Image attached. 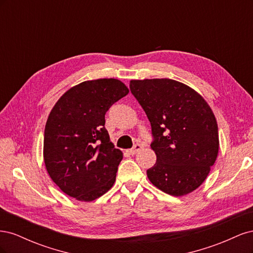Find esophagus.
<instances>
[{
    "label": "esophagus",
    "mask_w": 253,
    "mask_h": 253,
    "mask_svg": "<svg viewBox=\"0 0 253 253\" xmlns=\"http://www.w3.org/2000/svg\"><path fill=\"white\" fill-rule=\"evenodd\" d=\"M141 148H142V145H141V144H135L132 149L127 150V153H128L129 155H135L137 152L141 150Z\"/></svg>",
    "instance_id": "esophagus-1"
}]
</instances>
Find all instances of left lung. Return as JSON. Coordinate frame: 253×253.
<instances>
[{
	"label": "left lung",
	"instance_id": "left-lung-1",
	"mask_svg": "<svg viewBox=\"0 0 253 253\" xmlns=\"http://www.w3.org/2000/svg\"><path fill=\"white\" fill-rule=\"evenodd\" d=\"M129 88L151 122L156 163L147 171L163 192L182 196L208 176L218 154L215 116L205 99L172 79L131 80Z\"/></svg>",
	"mask_w": 253,
	"mask_h": 253
}]
</instances>
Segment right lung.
Masks as SVG:
<instances>
[{
	"label": "right lung",
	"instance_id": "obj_1",
	"mask_svg": "<svg viewBox=\"0 0 253 253\" xmlns=\"http://www.w3.org/2000/svg\"><path fill=\"white\" fill-rule=\"evenodd\" d=\"M127 94L118 79L89 80L65 91L53 105L43 157L50 178L68 196L91 202L113 187L124 154L114 148L104 116Z\"/></svg>",
	"mask_w": 253,
	"mask_h": 253
}]
</instances>
